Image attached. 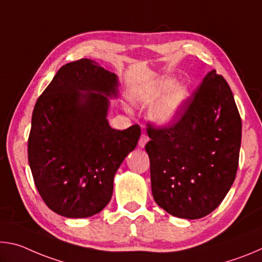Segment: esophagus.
<instances>
[{"instance_id":"1","label":"esophagus","mask_w":262,"mask_h":262,"mask_svg":"<svg viewBox=\"0 0 262 262\" xmlns=\"http://www.w3.org/2000/svg\"><path fill=\"white\" fill-rule=\"evenodd\" d=\"M148 141H149V137L145 135V134H142L141 137H140V140H139V147L140 148H144V145L147 144Z\"/></svg>"}]
</instances>
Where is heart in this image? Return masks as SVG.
Instances as JSON below:
<instances>
[{"mask_svg": "<svg viewBox=\"0 0 262 262\" xmlns=\"http://www.w3.org/2000/svg\"><path fill=\"white\" fill-rule=\"evenodd\" d=\"M174 85V81L171 78L163 79L158 83L157 88L154 91L148 92L143 95H135L134 100L139 103L144 104H152L158 99L164 91L168 90L172 86ZM172 88V87H171ZM189 97L188 89L185 85H176L166 95L162 97L156 104H155L151 110H150V119L159 126L170 125L177 120L179 114L183 111Z\"/></svg>", "mask_w": 262, "mask_h": 262, "instance_id": "obj_1", "label": "heart"}]
</instances>
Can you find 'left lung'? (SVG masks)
Wrapping results in <instances>:
<instances>
[{
  "mask_svg": "<svg viewBox=\"0 0 262 262\" xmlns=\"http://www.w3.org/2000/svg\"><path fill=\"white\" fill-rule=\"evenodd\" d=\"M145 150L157 205L180 219L215 210L236 178L242 119L231 89L211 70L170 126L148 125Z\"/></svg>",
  "mask_w": 262,
  "mask_h": 262,
  "instance_id": "obj_1",
  "label": "left lung"
}]
</instances>
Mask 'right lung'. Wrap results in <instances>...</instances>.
Wrapping results in <instances>:
<instances>
[{"label": "right lung", "mask_w": 262, "mask_h": 262, "mask_svg": "<svg viewBox=\"0 0 262 262\" xmlns=\"http://www.w3.org/2000/svg\"><path fill=\"white\" fill-rule=\"evenodd\" d=\"M117 96V75L81 59L62 66L35 103L29 164L39 194L56 214L90 217L112 198L115 172L141 135L139 125L110 127L107 97Z\"/></svg>", "instance_id": "obj_1"}]
</instances>
